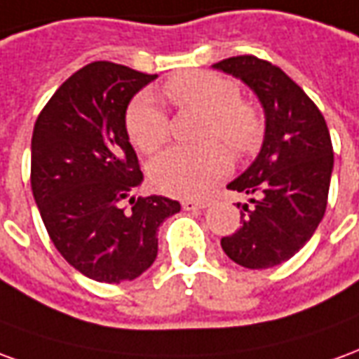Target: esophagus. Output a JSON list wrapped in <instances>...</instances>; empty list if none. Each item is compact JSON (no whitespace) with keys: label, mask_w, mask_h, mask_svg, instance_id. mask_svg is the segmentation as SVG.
<instances>
[{"label":"esophagus","mask_w":359,"mask_h":359,"mask_svg":"<svg viewBox=\"0 0 359 359\" xmlns=\"http://www.w3.org/2000/svg\"><path fill=\"white\" fill-rule=\"evenodd\" d=\"M212 205V199H187L182 203L185 210H199V208H207Z\"/></svg>","instance_id":"1"}]
</instances>
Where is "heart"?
<instances>
[{
	"mask_svg": "<svg viewBox=\"0 0 359 359\" xmlns=\"http://www.w3.org/2000/svg\"><path fill=\"white\" fill-rule=\"evenodd\" d=\"M166 94L177 108H189L207 116L201 137L220 139L236 154L255 149L261 137V119L253 106L241 102L238 86L228 79L193 71L172 79ZM127 135L143 152L158 151L168 139V116L149 93L135 98L126 116ZM232 168L228 152L216 143L201 147H172L152 160V185L174 197H199L222 180Z\"/></svg>",
	"mask_w": 359,
	"mask_h": 359,
	"instance_id": "heart-1",
	"label": "heart"
}]
</instances>
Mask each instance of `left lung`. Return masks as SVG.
Masks as SVG:
<instances>
[{
	"label": "left lung",
	"mask_w": 359,
	"mask_h": 359,
	"mask_svg": "<svg viewBox=\"0 0 359 359\" xmlns=\"http://www.w3.org/2000/svg\"><path fill=\"white\" fill-rule=\"evenodd\" d=\"M212 69L240 79L265 111V137L251 166L228 184L248 195L240 228L220 240L245 269H271L311 240L323 220L332 174V143L319 108L292 79L255 55H238Z\"/></svg>",
	"instance_id": "left-lung-1"
}]
</instances>
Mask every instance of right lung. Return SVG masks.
<instances>
[{"instance_id":"1","label":"right lung","mask_w":359,"mask_h":359,"mask_svg":"<svg viewBox=\"0 0 359 359\" xmlns=\"http://www.w3.org/2000/svg\"><path fill=\"white\" fill-rule=\"evenodd\" d=\"M156 75L94 62L63 83L32 131L30 185L55 249L96 282L133 280L158 253L156 230L180 203L135 197L143 182L127 106ZM130 201L131 208H123Z\"/></svg>"}]
</instances>
